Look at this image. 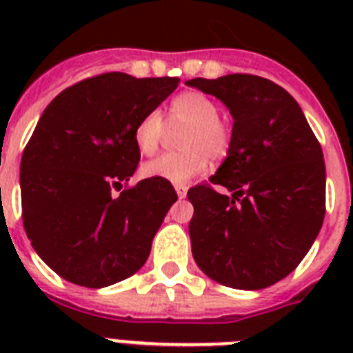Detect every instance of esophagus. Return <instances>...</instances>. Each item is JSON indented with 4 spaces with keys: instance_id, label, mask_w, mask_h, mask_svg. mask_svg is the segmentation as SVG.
Listing matches in <instances>:
<instances>
[{
    "instance_id": "1",
    "label": "esophagus",
    "mask_w": 353,
    "mask_h": 353,
    "mask_svg": "<svg viewBox=\"0 0 353 353\" xmlns=\"http://www.w3.org/2000/svg\"><path fill=\"white\" fill-rule=\"evenodd\" d=\"M187 185H176V192H177V196H179V199H183L185 198V196H187Z\"/></svg>"
}]
</instances>
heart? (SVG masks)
Listing matches in <instances>:
<instances>
[{"mask_svg": "<svg viewBox=\"0 0 353 353\" xmlns=\"http://www.w3.org/2000/svg\"><path fill=\"white\" fill-rule=\"evenodd\" d=\"M170 128H187L181 133V152L165 154L143 166L144 177L183 185L199 176L209 166V155L221 159L229 154L231 126L220 117V106L201 91H185L172 99L166 110V122L159 112L139 119L133 130L135 146L143 155H154Z\"/></svg>", "mask_w": 353, "mask_h": 353, "instance_id": "1", "label": "heart"}]
</instances>
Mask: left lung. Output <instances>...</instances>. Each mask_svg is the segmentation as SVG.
<instances>
[{"label":"left lung","mask_w":353,"mask_h":353,"mask_svg":"<svg viewBox=\"0 0 353 353\" xmlns=\"http://www.w3.org/2000/svg\"><path fill=\"white\" fill-rule=\"evenodd\" d=\"M187 84L220 99L234 119L227 159L187 194L194 260L229 288H268L302 262L323 227L321 143L295 99L271 80L236 73Z\"/></svg>","instance_id":"obj_1"}]
</instances>
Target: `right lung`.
<instances>
[{
  "mask_svg": "<svg viewBox=\"0 0 353 353\" xmlns=\"http://www.w3.org/2000/svg\"><path fill=\"white\" fill-rule=\"evenodd\" d=\"M177 84L102 73L69 85L41 113L19 165L21 218L62 279L106 288L146 262L177 194L154 177L128 185L141 159L133 130Z\"/></svg>",
  "mask_w": 353,
  "mask_h": 353,
  "instance_id": "1",
  "label": "right lung"
}]
</instances>
